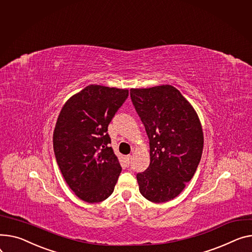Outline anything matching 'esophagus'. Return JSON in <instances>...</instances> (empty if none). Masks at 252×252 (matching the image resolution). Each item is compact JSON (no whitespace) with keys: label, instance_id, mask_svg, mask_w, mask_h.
Returning a JSON list of instances; mask_svg holds the SVG:
<instances>
[{"label":"esophagus","instance_id":"esophagus-1","mask_svg":"<svg viewBox=\"0 0 252 252\" xmlns=\"http://www.w3.org/2000/svg\"><path fill=\"white\" fill-rule=\"evenodd\" d=\"M126 163L127 164V165H129V162H130V160H131V156L130 155H127V156H126Z\"/></svg>","mask_w":252,"mask_h":252}]
</instances>
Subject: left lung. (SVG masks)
<instances>
[{
	"label": "left lung",
	"instance_id": "left-lung-1",
	"mask_svg": "<svg viewBox=\"0 0 252 252\" xmlns=\"http://www.w3.org/2000/svg\"><path fill=\"white\" fill-rule=\"evenodd\" d=\"M150 141V165L137 174L140 192L152 203L176 197L194 175L204 133L191 104L171 85L130 89Z\"/></svg>",
	"mask_w": 252,
	"mask_h": 252
}]
</instances>
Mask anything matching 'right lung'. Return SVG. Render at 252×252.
<instances>
[{
    "mask_svg": "<svg viewBox=\"0 0 252 252\" xmlns=\"http://www.w3.org/2000/svg\"><path fill=\"white\" fill-rule=\"evenodd\" d=\"M127 96V89L89 85L60 112L53 140L56 159L65 182L84 202L106 199L122 172L107 127Z\"/></svg>",
    "mask_w": 252,
    "mask_h": 252,
    "instance_id": "right-lung-1",
    "label": "right lung"
}]
</instances>
